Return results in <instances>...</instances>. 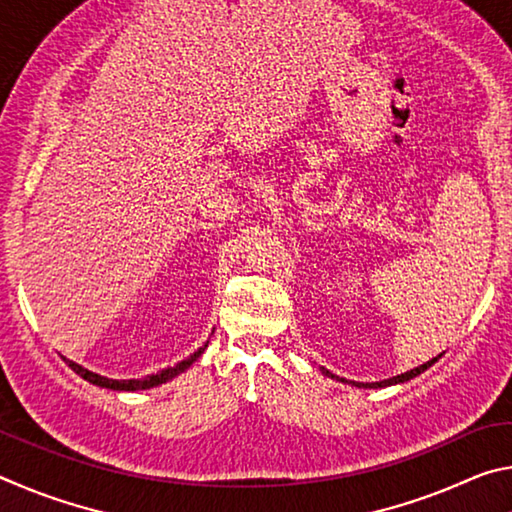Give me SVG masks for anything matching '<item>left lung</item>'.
Masks as SVG:
<instances>
[{"label":"left lung","mask_w":512,"mask_h":512,"mask_svg":"<svg viewBox=\"0 0 512 512\" xmlns=\"http://www.w3.org/2000/svg\"><path fill=\"white\" fill-rule=\"evenodd\" d=\"M440 357H443V354H438V357H433L431 361L422 363V366L413 368V370H406V372H402V375H397V377H391V379H381V381H366V384H363V381H350V379H345V377L334 375V372H329L327 368H320V372H323V375H325V377H329V379H336V381H341V384H350V386H357V388H386V386L404 384V381H409V379H413V377L422 375V372L427 370V368H431L433 363H436Z\"/></svg>","instance_id":"left-lung-1"}]
</instances>
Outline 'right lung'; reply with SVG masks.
Instances as JSON below:
<instances>
[{
    "instance_id": "1",
    "label": "right lung",
    "mask_w": 512,
    "mask_h": 512,
    "mask_svg": "<svg viewBox=\"0 0 512 512\" xmlns=\"http://www.w3.org/2000/svg\"><path fill=\"white\" fill-rule=\"evenodd\" d=\"M205 348H207V343L203 345V348H198L194 354H189L187 359L178 361L176 366L164 368V370H160V372H155V375H146V377H142V379H108V377H103V375H97V372H92V370H88V368L79 366V363H76V361H69V359H65V357H63V361L67 363L69 368H72V370L76 372V375H81L85 381H90V384H94V386L110 388V391H146V388L167 384L169 379L178 377L180 372H185L198 357H201V354L205 352Z\"/></svg>"
}]
</instances>
